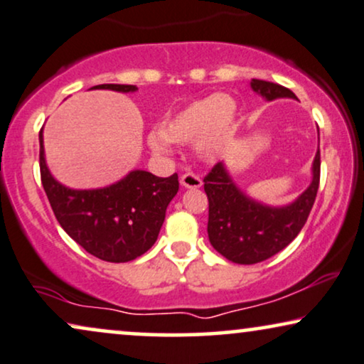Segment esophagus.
Instances as JSON below:
<instances>
[{
    "instance_id": "esophagus-1",
    "label": "esophagus",
    "mask_w": 364,
    "mask_h": 364,
    "mask_svg": "<svg viewBox=\"0 0 364 364\" xmlns=\"http://www.w3.org/2000/svg\"><path fill=\"white\" fill-rule=\"evenodd\" d=\"M179 181H181V186L190 188V190H196V188H201V185H203V183H201V178L193 173H185Z\"/></svg>"
}]
</instances>
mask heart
<instances>
[{"label":"heart","mask_w":364,"mask_h":364,"mask_svg":"<svg viewBox=\"0 0 364 364\" xmlns=\"http://www.w3.org/2000/svg\"><path fill=\"white\" fill-rule=\"evenodd\" d=\"M237 124V102L230 95L211 94L191 100L166 117L161 129L148 134V146L156 154H168L171 142L188 144L206 163H213L232 142Z\"/></svg>","instance_id":"b5f03b06"}]
</instances>
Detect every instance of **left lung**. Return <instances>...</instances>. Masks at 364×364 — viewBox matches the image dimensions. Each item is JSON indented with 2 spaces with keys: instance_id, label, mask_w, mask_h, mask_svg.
<instances>
[{
  "instance_id": "8db88e82",
  "label": "left lung",
  "mask_w": 364,
  "mask_h": 364,
  "mask_svg": "<svg viewBox=\"0 0 364 364\" xmlns=\"http://www.w3.org/2000/svg\"><path fill=\"white\" fill-rule=\"evenodd\" d=\"M252 90L265 100L296 99L292 90L279 84L252 79ZM311 185L292 203L265 205L250 198L218 163L205 178L208 196V238L218 254L235 264L252 265L279 254L299 235L314 205L319 188L321 156L312 161Z\"/></svg>"
}]
</instances>
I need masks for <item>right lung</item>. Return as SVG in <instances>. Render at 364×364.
<instances>
[{
    "label": "right lung",
    "mask_w": 364,
    "mask_h": 364,
    "mask_svg": "<svg viewBox=\"0 0 364 364\" xmlns=\"http://www.w3.org/2000/svg\"><path fill=\"white\" fill-rule=\"evenodd\" d=\"M129 94L136 85L102 84L90 90ZM41 185L60 227L79 245L105 262H131L148 252L158 240L166 208L176 196L178 174L154 176L144 169H132L112 185L92 190L68 188L53 178L47 166L43 129L40 131Z\"/></svg>",
    "instance_id": "obj_1"
}]
</instances>
